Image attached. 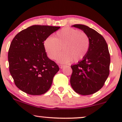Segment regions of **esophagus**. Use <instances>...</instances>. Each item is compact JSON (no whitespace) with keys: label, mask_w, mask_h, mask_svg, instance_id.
Segmentation results:
<instances>
[{"label":"esophagus","mask_w":122,"mask_h":122,"mask_svg":"<svg viewBox=\"0 0 122 122\" xmlns=\"http://www.w3.org/2000/svg\"><path fill=\"white\" fill-rule=\"evenodd\" d=\"M65 66H64V65H62V64H61L59 65V68H61V69H62V68H63Z\"/></svg>","instance_id":"34e87169"}]
</instances>
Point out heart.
Returning a JSON list of instances; mask_svg holds the SVG:
<instances>
[{
  "label": "heart",
  "instance_id": "b5f03b06",
  "mask_svg": "<svg viewBox=\"0 0 122 122\" xmlns=\"http://www.w3.org/2000/svg\"><path fill=\"white\" fill-rule=\"evenodd\" d=\"M44 46L51 59H56L62 49L63 52L57 61L61 63H68L73 61H78L85 57L89 51L90 40L86 33L66 27L56 31L53 38H46Z\"/></svg>",
  "mask_w": 122,
  "mask_h": 122
}]
</instances>
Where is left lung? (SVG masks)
Masks as SVG:
<instances>
[{"instance_id": "1", "label": "left lung", "mask_w": 122, "mask_h": 122, "mask_svg": "<svg viewBox=\"0 0 122 122\" xmlns=\"http://www.w3.org/2000/svg\"><path fill=\"white\" fill-rule=\"evenodd\" d=\"M73 26L88 35L90 46L82 61L71 66V86L79 94H94L103 87L109 74L111 58L108 45L101 34L88 26L75 24Z\"/></svg>"}]
</instances>
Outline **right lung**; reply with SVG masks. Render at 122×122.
<instances>
[{
  "label": "right lung",
  "mask_w": 122,
  "mask_h": 122,
  "mask_svg": "<svg viewBox=\"0 0 122 122\" xmlns=\"http://www.w3.org/2000/svg\"><path fill=\"white\" fill-rule=\"evenodd\" d=\"M60 26L35 25L15 36L8 51L9 71L15 86L30 95H41L51 88L59 68L48 58L44 41Z\"/></svg>",
  "instance_id": "right-lung-1"
}]
</instances>
